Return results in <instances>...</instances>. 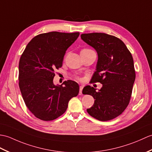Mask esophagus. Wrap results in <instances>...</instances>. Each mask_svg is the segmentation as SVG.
I'll list each match as a JSON object with an SVG mask.
<instances>
[{"instance_id": "1", "label": "esophagus", "mask_w": 152, "mask_h": 152, "mask_svg": "<svg viewBox=\"0 0 152 152\" xmlns=\"http://www.w3.org/2000/svg\"><path fill=\"white\" fill-rule=\"evenodd\" d=\"M83 89V86H80V89H79V93H80V94H82Z\"/></svg>"}]
</instances>
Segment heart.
I'll return each mask as SVG.
<instances>
[{
    "instance_id": "b5f03b06",
    "label": "heart",
    "mask_w": 152,
    "mask_h": 152,
    "mask_svg": "<svg viewBox=\"0 0 152 152\" xmlns=\"http://www.w3.org/2000/svg\"><path fill=\"white\" fill-rule=\"evenodd\" d=\"M90 50V49H83V50H82L81 51H83V50Z\"/></svg>"
}]
</instances>
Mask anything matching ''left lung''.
Listing matches in <instances>:
<instances>
[{"label": "left lung", "instance_id": "8db88e82", "mask_svg": "<svg viewBox=\"0 0 152 152\" xmlns=\"http://www.w3.org/2000/svg\"><path fill=\"white\" fill-rule=\"evenodd\" d=\"M80 38L97 51L98 59L92 80L103 85L98 91L90 86L83 88V94L95 99L86 110L98 120H113L129 103L135 80L133 56L122 40L114 36L94 32L83 34Z\"/></svg>", "mask_w": 152, "mask_h": 152}]
</instances>
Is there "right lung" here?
Returning <instances> with one entry per match:
<instances>
[{
	"label": "right lung",
	"instance_id": "add662e5",
	"mask_svg": "<svg viewBox=\"0 0 152 152\" xmlns=\"http://www.w3.org/2000/svg\"><path fill=\"white\" fill-rule=\"evenodd\" d=\"M79 32H50L35 36L23 53L19 63V86L29 110L38 118L50 121L66 112L69 101L78 95L73 80L53 83L55 71L62 66L66 50Z\"/></svg>",
	"mask_w": 152,
	"mask_h": 152
}]
</instances>
